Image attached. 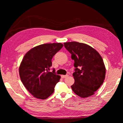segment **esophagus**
I'll return each instance as SVG.
<instances>
[{
	"label": "esophagus",
	"instance_id": "esophagus-1",
	"mask_svg": "<svg viewBox=\"0 0 123 123\" xmlns=\"http://www.w3.org/2000/svg\"><path fill=\"white\" fill-rule=\"evenodd\" d=\"M68 76V75H61V78H66Z\"/></svg>",
	"mask_w": 123,
	"mask_h": 123
}]
</instances>
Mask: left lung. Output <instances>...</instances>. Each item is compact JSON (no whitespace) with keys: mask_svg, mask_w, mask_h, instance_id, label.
I'll use <instances>...</instances> for the list:
<instances>
[{"mask_svg":"<svg viewBox=\"0 0 123 123\" xmlns=\"http://www.w3.org/2000/svg\"><path fill=\"white\" fill-rule=\"evenodd\" d=\"M66 49L74 60L75 80L73 91L81 98L94 94L103 84L106 68L103 60L96 50L89 45L77 42L64 43Z\"/></svg>","mask_w":123,"mask_h":123,"instance_id":"8db88e82","label":"left lung"}]
</instances>
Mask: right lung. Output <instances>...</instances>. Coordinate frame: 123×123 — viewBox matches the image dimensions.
<instances>
[{
    "instance_id": "obj_1",
    "label": "right lung",
    "mask_w": 123,
    "mask_h": 123,
    "mask_svg": "<svg viewBox=\"0 0 123 123\" xmlns=\"http://www.w3.org/2000/svg\"><path fill=\"white\" fill-rule=\"evenodd\" d=\"M63 45L61 43L38 45L27 52L19 68L23 84L34 97L45 99L54 92L61 76L55 69L50 72L51 60Z\"/></svg>"
}]
</instances>
